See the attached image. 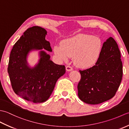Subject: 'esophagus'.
<instances>
[{
    "mask_svg": "<svg viewBox=\"0 0 129 129\" xmlns=\"http://www.w3.org/2000/svg\"><path fill=\"white\" fill-rule=\"evenodd\" d=\"M66 70L67 71H68V72H70V71H72V70H73V68L71 66H69V65H68V66L66 67Z\"/></svg>",
    "mask_w": 129,
    "mask_h": 129,
    "instance_id": "34e87169",
    "label": "esophagus"
}]
</instances>
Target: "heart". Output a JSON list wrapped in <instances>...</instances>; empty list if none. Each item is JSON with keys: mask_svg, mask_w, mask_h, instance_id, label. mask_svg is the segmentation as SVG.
<instances>
[{"mask_svg": "<svg viewBox=\"0 0 129 129\" xmlns=\"http://www.w3.org/2000/svg\"><path fill=\"white\" fill-rule=\"evenodd\" d=\"M103 48L101 38L91 35H78L61 42V45H54L53 50L57 58L67 61L73 56L76 67L87 69L97 62Z\"/></svg>", "mask_w": 129, "mask_h": 129, "instance_id": "1", "label": "heart"}]
</instances>
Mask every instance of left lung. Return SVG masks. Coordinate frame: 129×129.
Masks as SVG:
<instances>
[{
    "instance_id": "1",
    "label": "left lung",
    "mask_w": 129,
    "mask_h": 129,
    "mask_svg": "<svg viewBox=\"0 0 129 129\" xmlns=\"http://www.w3.org/2000/svg\"><path fill=\"white\" fill-rule=\"evenodd\" d=\"M116 42L110 37L104 43L95 65L80 70L81 79L78 85V96L91 105L102 103L113 98L121 83L122 64Z\"/></svg>"
}]
</instances>
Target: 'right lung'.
Instances as JSON below:
<instances>
[{
	"instance_id": "1",
	"label": "right lung",
	"mask_w": 129,
	"mask_h": 129,
	"mask_svg": "<svg viewBox=\"0 0 129 129\" xmlns=\"http://www.w3.org/2000/svg\"><path fill=\"white\" fill-rule=\"evenodd\" d=\"M45 29L34 26L24 33L14 45L10 54L8 73L13 90L24 99L34 103L47 100L57 80L65 73L64 65L55 64L44 50L51 52L50 44L46 40ZM40 59L31 68L27 57L30 52L39 50Z\"/></svg>"
}]
</instances>
